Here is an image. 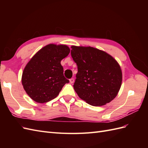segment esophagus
<instances>
[{
	"label": "esophagus",
	"instance_id": "1",
	"mask_svg": "<svg viewBox=\"0 0 148 148\" xmlns=\"http://www.w3.org/2000/svg\"><path fill=\"white\" fill-rule=\"evenodd\" d=\"M74 82H75V79H74L73 78H71L70 79V83L72 84V83H74Z\"/></svg>",
	"mask_w": 148,
	"mask_h": 148
}]
</instances>
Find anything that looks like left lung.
<instances>
[{"label":"left lung","mask_w":148,"mask_h":148,"mask_svg":"<svg viewBox=\"0 0 148 148\" xmlns=\"http://www.w3.org/2000/svg\"><path fill=\"white\" fill-rule=\"evenodd\" d=\"M71 56L78 73L73 85L82 99L94 106L105 105L117 95L122 73L114 58L91 47L71 46Z\"/></svg>","instance_id":"8db88e82"}]
</instances>
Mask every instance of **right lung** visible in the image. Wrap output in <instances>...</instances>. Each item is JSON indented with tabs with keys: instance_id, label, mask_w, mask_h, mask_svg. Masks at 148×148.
Listing matches in <instances>:
<instances>
[{
	"instance_id": "obj_1",
	"label": "right lung",
	"mask_w": 148,
	"mask_h": 148,
	"mask_svg": "<svg viewBox=\"0 0 148 148\" xmlns=\"http://www.w3.org/2000/svg\"><path fill=\"white\" fill-rule=\"evenodd\" d=\"M70 53L65 45L49 44L42 48L26 65L22 84L33 101L44 103L56 98L69 80L64 76L60 62Z\"/></svg>"
}]
</instances>
